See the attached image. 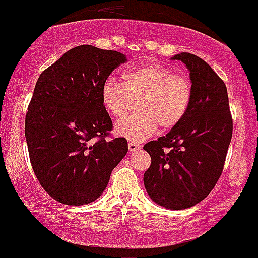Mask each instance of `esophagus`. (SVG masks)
<instances>
[{"instance_id": "1", "label": "esophagus", "mask_w": 258, "mask_h": 258, "mask_svg": "<svg viewBox=\"0 0 258 258\" xmlns=\"http://www.w3.org/2000/svg\"><path fill=\"white\" fill-rule=\"evenodd\" d=\"M128 148H129V152H137V150L140 148V145L138 144V143L129 142L128 143Z\"/></svg>"}]
</instances>
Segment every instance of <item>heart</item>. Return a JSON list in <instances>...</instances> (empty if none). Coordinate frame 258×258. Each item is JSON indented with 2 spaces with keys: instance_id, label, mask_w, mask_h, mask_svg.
Returning <instances> with one entry per match:
<instances>
[{
  "instance_id": "heart-1",
  "label": "heart",
  "mask_w": 258,
  "mask_h": 258,
  "mask_svg": "<svg viewBox=\"0 0 258 258\" xmlns=\"http://www.w3.org/2000/svg\"><path fill=\"white\" fill-rule=\"evenodd\" d=\"M123 84L108 80L101 88L106 110L120 119L139 100L140 114L118 121L115 133L129 142L139 143L162 129L177 126L187 115L192 101V86L182 74H174L159 63H143L121 75Z\"/></svg>"
}]
</instances>
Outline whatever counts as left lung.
I'll use <instances>...</instances> for the list:
<instances>
[{"instance_id":"obj_1","label":"left lung","mask_w":258,"mask_h":258,"mask_svg":"<svg viewBox=\"0 0 258 258\" xmlns=\"http://www.w3.org/2000/svg\"><path fill=\"white\" fill-rule=\"evenodd\" d=\"M189 70L192 101L187 115L165 137L143 147L152 164L144 185L153 202L168 210H185L205 200L223 170L232 138L228 94L223 80L198 56L174 55Z\"/></svg>"}]
</instances>
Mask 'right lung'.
I'll return each mask as SVG.
<instances>
[{"mask_svg":"<svg viewBox=\"0 0 258 258\" xmlns=\"http://www.w3.org/2000/svg\"><path fill=\"white\" fill-rule=\"evenodd\" d=\"M124 53L81 45L42 71L27 109L25 137L32 169L57 202L88 205L108 185L128 153L125 138L108 139L113 123L101 88Z\"/></svg>","mask_w":258,"mask_h":258,"instance_id":"1","label":"right lung"}]
</instances>
